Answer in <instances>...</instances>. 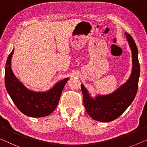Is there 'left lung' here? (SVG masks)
Masks as SVG:
<instances>
[{
  "label": "left lung",
  "instance_id": "8db88e82",
  "mask_svg": "<svg viewBox=\"0 0 147 147\" xmlns=\"http://www.w3.org/2000/svg\"><path fill=\"white\" fill-rule=\"evenodd\" d=\"M125 35L132 53V71L129 79L112 93L98 94L95 98L92 97L83 84H81L86 112L96 121L109 122L117 119L130 106L136 96L140 76L138 49L132 37L127 32Z\"/></svg>",
  "mask_w": 147,
  "mask_h": 147
}]
</instances>
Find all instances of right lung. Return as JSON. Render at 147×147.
I'll list each match as a JSON object with an SVG mask.
<instances>
[{
    "label": "right lung",
    "instance_id": "add662e5",
    "mask_svg": "<svg viewBox=\"0 0 147 147\" xmlns=\"http://www.w3.org/2000/svg\"><path fill=\"white\" fill-rule=\"evenodd\" d=\"M12 49L5 67V86L16 106L24 114L32 117L49 115L57 106L61 94L69 78L59 81L45 92H35L27 88L16 77L11 69Z\"/></svg>",
    "mask_w": 147,
    "mask_h": 147
}]
</instances>
